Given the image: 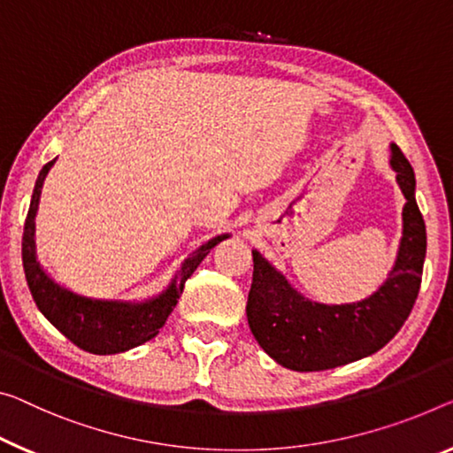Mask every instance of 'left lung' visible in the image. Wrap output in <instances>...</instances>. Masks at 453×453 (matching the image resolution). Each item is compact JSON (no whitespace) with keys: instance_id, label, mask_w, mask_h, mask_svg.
<instances>
[{"instance_id":"obj_1","label":"left lung","mask_w":453,"mask_h":453,"mask_svg":"<svg viewBox=\"0 0 453 453\" xmlns=\"http://www.w3.org/2000/svg\"><path fill=\"white\" fill-rule=\"evenodd\" d=\"M407 204L395 267L377 294L357 303L326 305L299 296L259 250H253V283L247 299L249 328L275 363L297 372L328 371L380 350L411 314L426 261V222L415 200V173L403 151L391 145Z\"/></svg>"}]
</instances>
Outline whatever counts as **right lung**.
<instances>
[{
  "label": "right lung",
  "mask_w": 453,
  "mask_h": 453,
  "mask_svg": "<svg viewBox=\"0 0 453 453\" xmlns=\"http://www.w3.org/2000/svg\"><path fill=\"white\" fill-rule=\"evenodd\" d=\"M57 159L48 162L40 170L36 186H34L32 203L27 208V217L24 222L22 236V263L30 294L36 302L38 310L46 316L54 328H58L65 336L82 350L93 354H117L129 348L148 342L156 336L165 319L176 308L180 296H182L184 283L196 267L203 263L204 257L211 253L214 245H219L228 234L214 236L188 257L182 263L178 275L173 277L170 288L162 296L148 299L143 303H123V302H101L76 296L60 285L54 283L44 273L36 261V245H34V217L38 211L40 190L44 184L48 170L52 168Z\"/></svg>",
  "instance_id": "right-lung-1"
}]
</instances>
